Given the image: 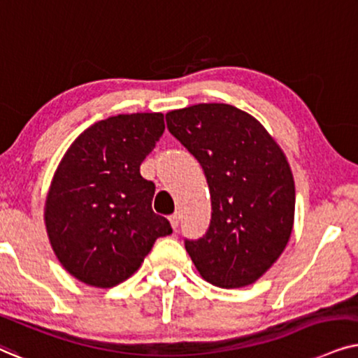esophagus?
<instances>
[{
    "label": "esophagus",
    "instance_id": "esophagus-1",
    "mask_svg": "<svg viewBox=\"0 0 358 358\" xmlns=\"http://www.w3.org/2000/svg\"><path fill=\"white\" fill-rule=\"evenodd\" d=\"M169 221H170V224H171V227H173L175 231H176V227H178V224H180V214H178V213L171 214V216L169 217Z\"/></svg>",
    "mask_w": 358,
    "mask_h": 358
}]
</instances>
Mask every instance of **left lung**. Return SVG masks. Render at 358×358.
Segmentation results:
<instances>
[{"instance_id":"8db88e82","label":"left lung","mask_w":358,"mask_h":358,"mask_svg":"<svg viewBox=\"0 0 358 358\" xmlns=\"http://www.w3.org/2000/svg\"><path fill=\"white\" fill-rule=\"evenodd\" d=\"M165 119L203 166L211 193L206 234L185 239V249L214 287L252 285L292 236L294 182L287 157L255 117L231 104H194Z\"/></svg>"}]
</instances>
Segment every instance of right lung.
<instances>
[{
  "instance_id": "right-lung-1",
  "label": "right lung",
  "mask_w": 358,
  "mask_h": 358,
  "mask_svg": "<svg viewBox=\"0 0 358 358\" xmlns=\"http://www.w3.org/2000/svg\"><path fill=\"white\" fill-rule=\"evenodd\" d=\"M164 131L162 113L117 114L82 132L57 166L45 227L57 259L80 282L116 287L171 234L152 211L155 185L141 175Z\"/></svg>"
}]
</instances>
